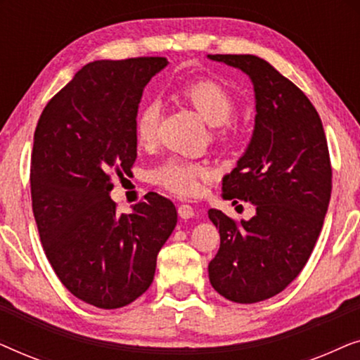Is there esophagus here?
<instances>
[{"label": "esophagus", "instance_id": "34e87169", "mask_svg": "<svg viewBox=\"0 0 360 360\" xmlns=\"http://www.w3.org/2000/svg\"><path fill=\"white\" fill-rule=\"evenodd\" d=\"M179 216L181 219H190L195 216V210L190 205H180L179 206Z\"/></svg>", "mask_w": 360, "mask_h": 360}]
</instances>
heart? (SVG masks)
Segmentation results:
<instances>
[{"mask_svg":"<svg viewBox=\"0 0 360 360\" xmlns=\"http://www.w3.org/2000/svg\"><path fill=\"white\" fill-rule=\"evenodd\" d=\"M180 95L210 126H223L231 120L236 110L234 98L223 85L213 80H198L181 86ZM159 106L157 103H147L136 116V139L141 146L150 144L155 139ZM210 176L205 165L184 159H169L152 170V180L157 185L174 191L176 195L190 196L200 191V181Z\"/></svg>","mask_w":360,"mask_h":360,"instance_id":"1","label":"heart"}]
</instances>
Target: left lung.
<instances>
[{"label": "left lung", "instance_id": "1", "mask_svg": "<svg viewBox=\"0 0 360 360\" xmlns=\"http://www.w3.org/2000/svg\"><path fill=\"white\" fill-rule=\"evenodd\" d=\"M239 68L255 95L248 149L223 176V198L250 201L249 221L211 208L219 250L208 265L210 282L224 298L257 303L298 277L321 233L331 198V162L323 122L300 88L255 56H208Z\"/></svg>", "mask_w": 360, "mask_h": 360}]
</instances>
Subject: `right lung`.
<instances>
[{"label": "right lung", "instance_id": "right-lung-1", "mask_svg": "<svg viewBox=\"0 0 360 360\" xmlns=\"http://www.w3.org/2000/svg\"><path fill=\"white\" fill-rule=\"evenodd\" d=\"M167 63H88L47 103L34 132L31 195L42 248L68 292L96 308L126 307L150 287L176 226L164 196H146L129 214H117L110 196V175L136 162L142 91Z\"/></svg>", "mask_w": 360, "mask_h": 360}]
</instances>
